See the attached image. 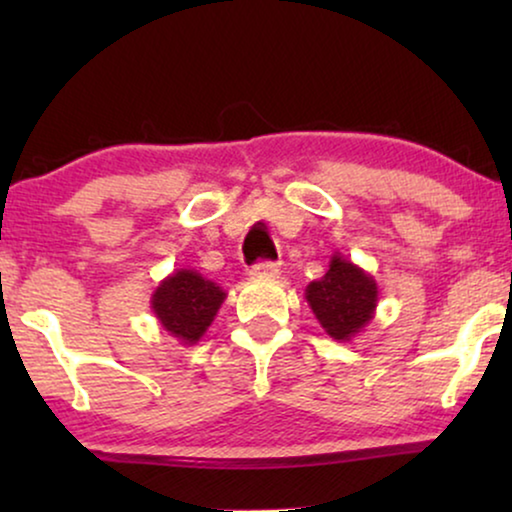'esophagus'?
I'll return each instance as SVG.
<instances>
[{
	"instance_id": "34e87169",
	"label": "esophagus",
	"mask_w": 512,
	"mask_h": 512,
	"mask_svg": "<svg viewBox=\"0 0 512 512\" xmlns=\"http://www.w3.org/2000/svg\"><path fill=\"white\" fill-rule=\"evenodd\" d=\"M251 277H268L277 279L279 277V265L277 263H256L254 268L249 270Z\"/></svg>"
}]
</instances>
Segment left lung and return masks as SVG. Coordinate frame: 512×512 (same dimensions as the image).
Segmentation results:
<instances>
[{"label":"left lung","instance_id":"1","mask_svg":"<svg viewBox=\"0 0 512 512\" xmlns=\"http://www.w3.org/2000/svg\"><path fill=\"white\" fill-rule=\"evenodd\" d=\"M305 300L333 340L352 342L375 319L380 289L373 275L335 251L326 275L307 284Z\"/></svg>","mask_w":512,"mask_h":512}]
</instances>
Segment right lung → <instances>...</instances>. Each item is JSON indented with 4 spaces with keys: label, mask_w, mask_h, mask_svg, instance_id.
Here are the masks:
<instances>
[{
    "label": "right lung",
    "mask_w": 512,
    "mask_h": 512,
    "mask_svg": "<svg viewBox=\"0 0 512 512\" xmlns=\"http://www.w3.org/2000/svg\"><path fill=\"white\" fill-rule=\"evenodd\" d=\"M226 300V291L198 270L179 268L151 293V310L158 326L179 345H198Z\"/></svg>",
    "instance_id": "right-lung-1"
}]
</instances>
